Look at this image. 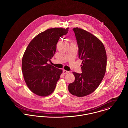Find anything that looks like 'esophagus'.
<instances>
[{
	"label": "esophagus",
	"mask_w": 128,
	"mask_h": 128,
	"mask_svg": "<svg viewBox=\"0 0 128 128\" xmlns=\"http://www.w3.org/2000/svg\"><path fill=\"white\" fill-rule=\"evenodd\" d=\"M69 72H70L67 71V70H63V73H64V74H68V73Z\"/></svg>",
	"instance_id": "esophagus-1"
}]
</instances>
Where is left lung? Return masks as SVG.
Masks as SVG:
<instances>
[{
  "instance_id": "obj_1",
  "label": "left lung",
  "mask_w": 128,
  "mask_h": 128,
  "mask_svg": "<svg viewBox=\"0 0 128 128\" xmlns=\"http://www.w3.org/2000/svg\"><path fill=\"white\" fill-rule=\"evenodd\" d=\"M79 58L82 60V73L73 72L75 80L69 84L70 94L78 97L91 94L98 87L105 75L107 56L102 42L90 32L74 28Z\"/></svg>"
}]
</instances>
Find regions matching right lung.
Segmentation results:
<instances>
[{"mask_svg":"<svg viewBox=\"0 0 128 128\" xmlns=\"http://www.w3.org/2000/svg\"><path fill=\"white\" fill-rule=\"evenodd\" d=\"M66 28H49L37 35L28 45L22 58V70L25 82L36 94L46 96L55 90L62 72L48 64L55 54L60 38L68 32Z\"/></svg>","mask_w":128,"mask_h":128,"instance_id":"obj_1","label":"right lung"}]
</instances>
